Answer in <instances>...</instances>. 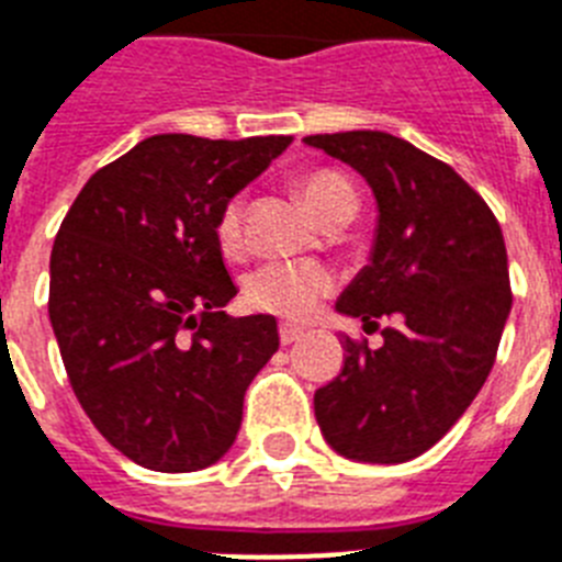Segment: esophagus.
<instances>
[{"mask_svg":"<svg viewBox=\"0 0 562 562\" xmlns=\"http://www.w3.org/2000/svg\"><path fill=\"white\" fill-rule=\"evenodd\" d=\"M303 328H296V325H291V323H282L280 325V342L282 346H291V342H296V339L303 337Z\"/></svg>","mask_w":562,"mask_h":562,"instance_id":"1","label":"esophagus"}]
</instances>
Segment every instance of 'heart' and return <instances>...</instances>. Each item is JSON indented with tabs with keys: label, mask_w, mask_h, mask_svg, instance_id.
I'll use <instances>...</instances> for the list:
<instances>
[{
	"label": "heart",
	"mask_w": 562,
	"mask_h": 562,
	"mask_svg": "<svg viewBox=\"0 0 562 562\" xmlns=\"http://www.w3.org/2000/svg\"><path fill=\"white\" fill-rule=\"evenodd\" d=\"M303 193L311 211L325 220L346 202H357V191L342 173L314 171L303 177ZM216 243L225 257H239L245 248L243 202L231 200L216 220ZM334 277L317 262H268L245 282L248 305L285 319H308L331 294Z\"/></svg>",
	"instance_id": "b5f03b06"
}]
</instances>
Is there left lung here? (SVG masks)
<instances>
[{"instance_id": "1", "label": "left lung", "mask_w": 562, "mask_h": 562, "mask_svg": "<svg viewBox=\"0 0 562 562\" xmlns=\"http://www.w3.org/2000/svg\"><path fill=\"white\" fill-rule=\"evenodd\" d=\"M351 165L376 200L369 266L337 300L383 346L342 339L346 362L314 394L325 442L357 463L428 451L477 397L512 311L503 231L451 165L383 131L305 136Z\"/></svg>"}]
</instances>
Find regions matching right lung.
Instances as JSON below:
<instances>
[{
  "mask_svg": "<svg viewBox=\"0 0 562 562\" xmlns=\"http://www.w3.org/2000/svg\"><path fill=\"white\" fill-rule=\"evenodd\" d=\"M291 136L157 134L99 168L50 251L65 371L113 449L168 474L234 446L245 389L280 348L271 314L228 317L216 220Z\"/></svg>",
  "mask_w": 562,
  "mask_h": 562,
  "instance_id": "obj_1",
  "label": "right lung"
}]
</instances>
